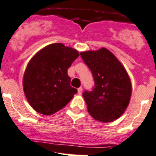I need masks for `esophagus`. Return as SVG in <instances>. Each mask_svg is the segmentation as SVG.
I'll return each instance as SVG.
<instances>
[{
	"mask_svg": "<svg viewBox=\"0 0 156 156\" xmlns=\"http://www.w3.org/2000/svg\"><path fill=\"white\" fill-rule=\"evenodd\" d=\"M77 91H78V94H81L82 91H83V89H82V87H80L79 89H77Z\"/></svg>",
	"mask_w": 156,
	"mask_h": 156,
	"instance_id": "34e87169",
	"label": "esophagus"
}]
</instances>
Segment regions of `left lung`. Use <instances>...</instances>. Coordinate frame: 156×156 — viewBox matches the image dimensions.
Masks as SVG:
<instances>
[{"label": "left lung", "mask_w": 156, "mask_h": 156, "mask_svg": "<svg viewBox=\"0 0 156 156\" xmlns=\"http://www.w3.org/2000/svg\"><path fill=\"white\" fill-rule=\"evenodd\" d=\"M80 56L94 80V89L83 94L88 112L98 121H114L125 112L131 98L132 84L128 72L106 48L81 52Z\"/></svg>", "instance_id": "left-lung-1"}]
</instances>
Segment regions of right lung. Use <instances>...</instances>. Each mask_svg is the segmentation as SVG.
I'll use <instances>...</instances> for the list:
<instances>
[{
	"instance_id": "obj_1",
	"label": "right lung",
	"mask_w": 156,
	"mask_h": 156,
	"mask_svg": "<svg viewBox=\"0 0 156 156\" xmlns=\"http://www.w3.org/2000/svg\"><path fill=\"white\" fill-rule=\"evenodd\" d=\"M78 57L73 48L54 43L44 47L29 61L23 85L27 100L36 112L50 115L72 100L77 90L70 85L67 69Z\"/></svg>"
}]
</instances>
